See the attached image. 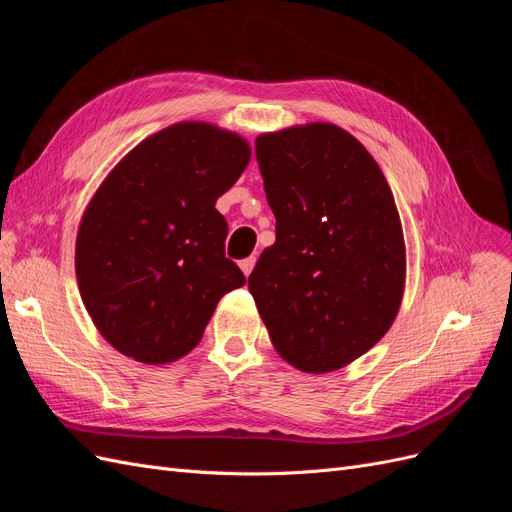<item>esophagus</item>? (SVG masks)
<instances>
[{"mask_svg":"<svg viewBox=\"0 0 512 512\" xmlns=\"http://www.w3.org/2000/svg\"><path fill=\"white\" fill-rule=\"evenodd\" d=\"M254 265H256V258H254V256H250V258H245V260H241V262H239V267H241V271H243L245 275H250V273H252Z\"/></svg>","mask_w":512,"mask_h":512,"instance_id":"esophagus-1","label":"esophagus"}]
</instances>
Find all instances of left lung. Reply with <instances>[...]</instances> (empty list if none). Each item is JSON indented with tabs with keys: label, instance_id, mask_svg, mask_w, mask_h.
Masks as SVG:
<instances>
[{
	"label": "left lung",
	"instance_id": "obj_1",
	"mask_svg": "<svg viewBox=\"0 0 512 512\" xmlns=\"http://www.w3.org/2000/svg\"><path fill=\"white\" fill-rule=\"evenodd\" d=\"M275 243L247 280L292 367L327 374L391 329L406 282L399 213L369 151L333 123L256 138Z\"/></svg>",
	"mask_w": 512,
	"mask_h": 512
}]
</instances>
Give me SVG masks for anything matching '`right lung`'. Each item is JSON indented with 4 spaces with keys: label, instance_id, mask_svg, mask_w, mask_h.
Returning <instances> with one entry per match:
<instances>
[{
    "label": "right lung",
    "instance_id": "add662e5",
    "mask_svg": "<svg viewBox=\"0 0 512 512\" xmlns=\"http://www.w3.org/2000/svg\"><path fill=\"white\" fill-rule=\"evenodd\" d=\"M250 162V145L200 121L145 138L104 179L76 237V280L102 337L134 361L181 359L245 275L226 258L215 200Z\"/></svg>",
    "mask_w": 512,
    "mask_h": 512
}]
</instances>
